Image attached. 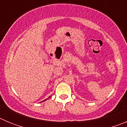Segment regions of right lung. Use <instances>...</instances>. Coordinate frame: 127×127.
<instances>
[{
    "label": "right lung",
    "instance_id": "add662e5",
    "mask_svg": "<svg viewBox=\"0 0 127 127\" xmlns=\"http://www.w3.org/2000/svg\"><path fill=\"white\" fill-rule=\"evenodd\" d=\"M50 97H51V96H50V97H49V98H50ZM47 99H48V98H47ZM47 99H45V100H43V101H42V102H44V101H46V100Z\"/></svg>",
    "mask_w": 127,
    "mask_h": 127
}]
</instances>
